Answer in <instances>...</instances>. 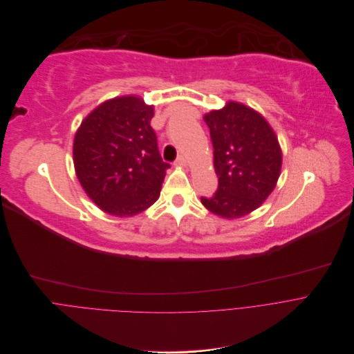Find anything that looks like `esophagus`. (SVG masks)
<instances>
[{"label": "esophagus", "mask_w": 354, "mask_h": 354, "mask_svg": "<svg viewBox=\"0 0 354 354\" xmlns=\"http://www.w3.org/2000/svg\"><path fill=\"white\" fill-rule=\"evenodd\" d=\"M174 166H178V167H185V166H187V160H185V158L180 155V156L176 159V162H174Z\"/></svg>", "instance_id": "34e87169"}]
</instances>
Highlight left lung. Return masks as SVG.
<instances>
[{
    "instance_id": "8db88e82",
    "label": "left lung",
    "mask_w": 354,
    "mask_h": 354,
    "mask_svg": "<svg viewBox=\"0 0 354 354\" xmlns=\"http://www.w3.org/2000/svg\"><path fill=\"white\" fill-rule=\"evenodd\" d=\"M203 120L214 145L219 185L214 196H202L201 202L226 219L245 216L276 185L281 167L277 138L259 113L237 102L205 114Z\"/></svg>"
}]
</instances>
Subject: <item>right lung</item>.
<instances>
[{
    "instance_id": "right-lung-1",
    "label": "right lung",
    "mask_w": 354,
    "mask_h": 354,
    "mask_svg": "<svg viewBox=\"0 0 354 354\" xmlns=\"http://www.w3.org/2000/svg\"><path fill=\"white\" fill-rule=\"evenodd\" d=\"M153 106L136 96L107 100L81 124L74 166L89 198L106 214L128 218L160 195L166 170L151 127Z\"/></svg>"
}]
</instances>
